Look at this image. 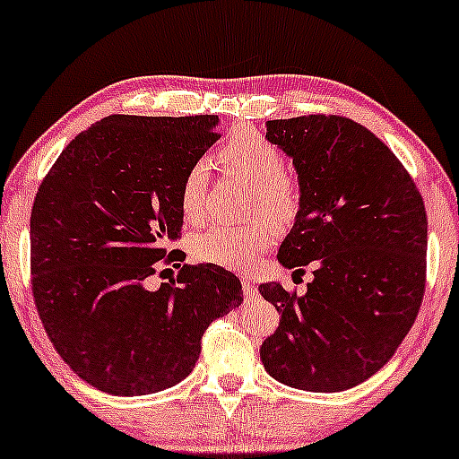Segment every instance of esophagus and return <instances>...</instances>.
Wrapping results in <instances>:
<instances>
[{"mask_svg":"<svg viewBox=\"0 0 459 459\" xmlns=\"http://www.w3.org/2000/svg\"><path fill=\"white\" fill-rule=\"evenodd\" d=\"M241 286H244L246 297H254V295H256V284H254L250 278H244V280H241Z\"/></svg>","mask_w":459,"mask_h":459,"instance_id":"1","label":"esophagus"}]
</instances>
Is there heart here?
Here are the masks:
<instances>
[{"label": "heart", "instance_id": "1", "mask_svg": "<svg viewBox=\"0 0 459 459\" xmlns=\"http://www.w3.org/2000/svg\"><path fill=\"white\" fill-rule=\"evenodd\" d=\"M220 164L229 173L254 181L250 212L264 213L275 224H286L295 218L299 207V190L284 170L280 149L263 134L241 130L220 149ZM209 187V164L198 160L187 169L181 181L179 207L187 222L205 215ZM272 244V229L263 222L250 224H213L192 239V252L198 261L226 269H246Z\"/></svg>", "mask_w": 459, "mask_h": 459}]
</instances>
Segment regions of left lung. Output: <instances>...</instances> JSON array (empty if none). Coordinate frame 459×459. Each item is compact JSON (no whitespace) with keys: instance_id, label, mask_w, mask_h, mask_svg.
Masks as SVG:
<instances>
[{"instance_id":"1","label":"left lung","mask_w":459,"mask_h":459,"mask_svg":"<svg viewBox=\"0 0 459 459\" xmlns=\"http://www.w3.org/2000/svg\"><path fill=\"white\" fill-rule=\"evenodd\" d=\"M292 160L299 212L278 250L286 269L314 264L306 295L258 290L280 312L263 366L289 387L333 394L394 357L425 289L428 218L415 181L368 128L338 115L267 121Z\"/></svg>"}]
</instances>
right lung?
Wrapping results in <instances>:
<instances>
[{
	"label": "right lung",
	"instance_id": "1",
	"mask_svg": "<svg viewBox=\"0 0 459 459\" xmlns=\"http://www.w3.org/2000/svg\"><path fill=\"white\" fill-rule=\"evenodd\" d=\"M218 121L110 115L72 139L38 187V314L59 357L104 394L181 383L205 329L244 301L239 278L212 263L184 264L173 282L149 289V275L175 261L167 246L184 224L181 181L218 141Z\"/></svg>",
	"mask_w": 459,
	"mask_h": 459
}]
</instances>
